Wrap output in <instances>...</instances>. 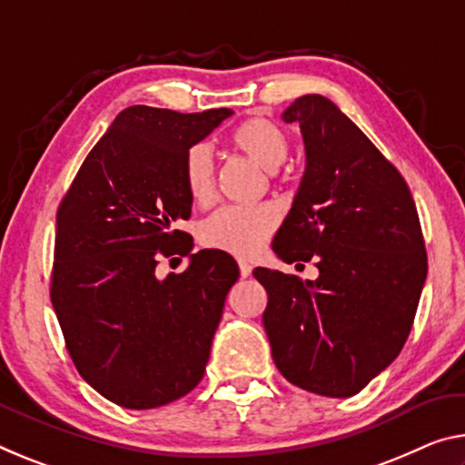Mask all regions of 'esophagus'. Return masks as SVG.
<instances>
[{
  "instance_id": "obj_1",
  "label": "esophagus",
  "mask_w": 465,
  "mask_h": 465,
  "mask_svg": "<svg viewBox=\"0 0 465 465\" xmlns=\"http://www.w3.org/2000/svg\"><path fill=\"white\" fill-rule=\"evenodd\" d=\"M238 267H240V275L242 277H250V272H252V264H250L248 261H244V259H240L238 261Z\"/></svg>"
}]
</instances>
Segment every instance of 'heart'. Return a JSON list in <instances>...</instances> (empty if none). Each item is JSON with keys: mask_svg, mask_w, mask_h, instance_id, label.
Segmentation results:
<instances>
[{"mask_svg": "<svg viewBox=\"0 0 465 465\" xmlns=\"http://www.w3.org/2000/svg\"><path fill=\"white\" fill-rule=\"evenodd\" d=\"M233 144L256 161L261 167L275 172L290 154V140L275 124L254 117L242 124L233 134ZM183 183L194 203H206L213 196L215 183V157L211 144L190 146L183 157ZM275 230V215L264 206H221L206 217L198 230L206 248L248 256L259 252L264 240Z\"/></svg>", "mask_w": 465, "mask_h": 465, "instance_id": "heart-1", "label": "heart"}]
</instances>
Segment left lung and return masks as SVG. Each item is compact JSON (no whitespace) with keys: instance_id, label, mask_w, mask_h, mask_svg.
<instances>
[{"instance_id":"8db88e82","label":"left lung","mask_w":465,"mask_h":465,"mask_svg":"<svg viewBox=\"0 0 465 465\" xmlns=\"http://www.w3.org/2000/svg\"><path fill=\"white\" fill-rule=\"evenodd\" d=\"M298 124L306 167L272 240L283 262L316 259L319 277L256 267L262 325L279 372L300 389L351 397L393 362L426 282V250L401 173L333 101L304 94L282 114Z\"/></svg>"}]
</instances>
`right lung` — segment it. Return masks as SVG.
<instances>
[{
	"mask_svg": "<svg viewBox=\"0 0 465 465\" xmlns=\"http://www.w3.org/2000/svg\"><path fill=\"white\" fill-rule=\"evenodd\" d=\"M232 115L124 109L57 211L51 304L80 377L122 408L180 400L209 362L238 264L201 250L186 272L161 280L156 262L193 250L173 230L193 211L183 157Z\"/></svg>",
	"mask_w": 465,
	"mask_h": 465,
	"instance_id": "obj_1",
	"label": "right lung"
}]
</instances>
